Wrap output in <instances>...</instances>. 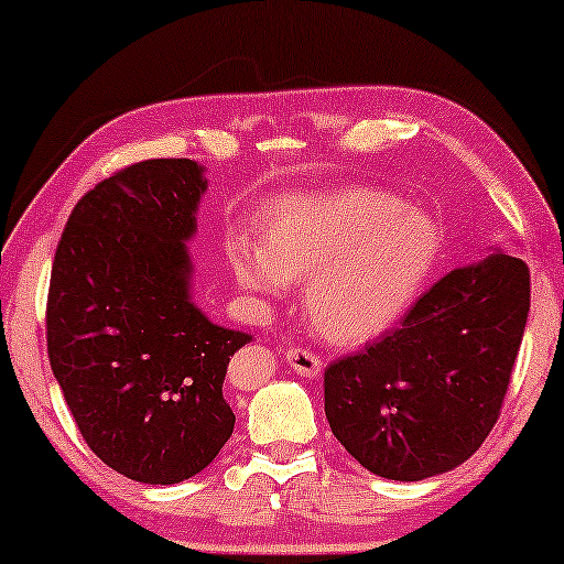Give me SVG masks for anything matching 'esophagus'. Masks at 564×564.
Returning <instances> with one entry per match:
<instances>
[{"label":"esophagus","instance_id":"34e87169","mask_svg":"<svg viewBox=\"0 0 564 564\" xmlns=\"http://www.w3.org/2000/svg\"><path fill=\"white\" fill-rule=\"evenodd\" d=\"M288 365L295 369L300 377H318L323 372V359L303 346H292L288 351Z\"/></svg>","mask_w":564,"mask_h":564}]
</instances>
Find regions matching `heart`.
Returning a JSON list of instances; mask_svg holds the SVG:
<instances>
[{"instance_id":"heart-1","label":"heart","mask_w":564,"mask_h":564,"mask_svg":"<svg viewBox=\"0 0 564 564\" xmlns=\"http://www.w3.org/2000/svg\"><path fill=\"white\" fill-rule=\"evenodd\" d=\"M438 249L442 236L426 213L384 192L341 187L276 199L261 243L246 236L230 243V267L264 297L305 282L313 326L330 341L359 346L411 311Z\"/></svg>"}]
</instances>
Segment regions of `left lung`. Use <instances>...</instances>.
I'll return each mask as SVG.
<instances>
[{
  "instance_id": "8db88e82",
  "label": "left lung",
  "mask_w": 564,
  "mask_h": 564,
  "mask_svg": "<svg viewBox=\"0 0 564 564\" xmlns=\"http://www.w3.org/2000/svg\"><path fill=\"white\" fill-rule=\"evenodd\" d=\"M529 305L527 261L508 253L442 276L398 328L328 365L334 436L388 480L413 482L462 465L496 426Z\"/></svg>"
}]
</instances>
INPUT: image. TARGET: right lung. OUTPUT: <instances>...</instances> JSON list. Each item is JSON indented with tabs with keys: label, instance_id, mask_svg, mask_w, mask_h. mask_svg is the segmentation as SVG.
Listing matches in <instances>:
<instances>
[{
	"label": "right lung",
	"instance_id": "obj_1",
	"mask_svg": "<svg viewBox=\"0 0 564 564\" xmlns=\"http://www.w3.org/2000/svg\"><path fill=\"white\" fill-rule=\"evenodd\" d=\"M207 189L189 159H149L89 189L51 269L48 359L84 442L135 482L203 473L234 434L228 361L251 334L189 300L184 241Z\"/></svg>",
	"mask_w": 564,
	"mask_h": 564
}]
</instances>
